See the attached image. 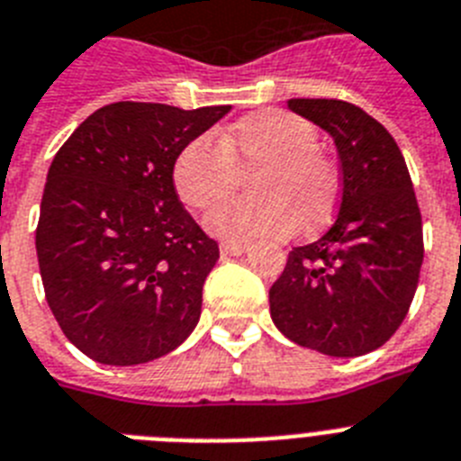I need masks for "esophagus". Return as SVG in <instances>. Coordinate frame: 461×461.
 Segmentation results:
<instances>
[{
	"instance_id": "34e87169",
	"label": "esophagus",
	"mask_w": 461,
	"mask_h": 461,
	"mask_svg": "<svg viewBox=\"0 0 461 461\" xmlns=\"http://www.w3.org/2000/svg\"><path fill=\"white\" fill-rule=\"evenodd\" d=\"M249 250V246L246 243H230V241H224L222 246H220V253L224 255V258H231V255H243Z\"/></svg>"
}]
</instances>
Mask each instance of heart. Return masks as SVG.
<instances>
[{"label": "heart", "instance_id": "heart-1", "mask_svg": "<svg viewBox=\"0 0 461 461\" xmlns=\"http://www.w3.org/2000/svg\"><path fill=\"white\" fill-rule=\"evenodd\" d=\"M319 133L293 112L262 110L239 119L220 138L199 135L180 149L173 185L187 208L215 206L250 171L249 199L227 201L206 215V230L230 243L284 241L300 227L319 230L339 199V173L321 152Z\"/></svg>", "mask_w": 461, "mask_h": 461}]
</instances>
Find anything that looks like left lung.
Returning <instances> with one entry per match:
<instances>
[{"instance_id":"1","label":"left lung","mask_w":461,"mask_h":461,"mask_svg":"<svg viewBox=\"0 0 461 461\" xmlns=\"http://www.w3.org/2000/svg\"><path fill=\"white\" fill-rule=\"evenodd\" d=\"M288 107L335 140L342 201L330 230L288 253L269 288L274 326L300 347L351 358L392 338L424 260L421 215L392 133L361 107L293 98Z\"/></svg>"}]
</instances>
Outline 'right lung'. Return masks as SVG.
I'll list each match as a JSON object with an SVG mask.
<instances>
[{
	"label": "right lung",
	"mask_w": 461,
	"mask_h": 461,
	"mask_svg": "<svg viewBox=\"0 0 461 461\" xmlns=\"http://www.w3.org/2000/svg\"><path fill=\"white\" fill-rule=\"evenodd\" d=\"M230 110L112 103L53 157L37 224L41 284L65 338L93 361H154L199 323L220 249L177 199L173 164Z\"/></svg>",
	"instance_id": "right-lung-1"
}]
</instances>
